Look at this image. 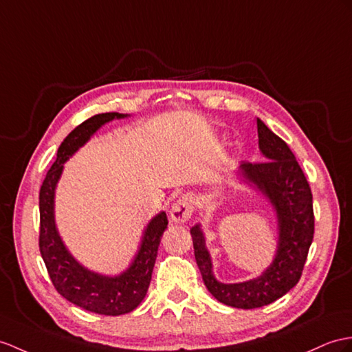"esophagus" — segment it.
I'll return each instance as SVG.
<instances>
[{
  "mask_svg": "<svg viewBox=\"0 0 352 352\" xmlns=\"http://www.w3.org/2000/svg\"><path fill=\"white\" fill-rule=\"evenodd\" d=\"M194 212V199L191 194H185L179 199L173 206H171L170 210V218L173 222H179V224H184L188 219L192 217Z\"/></svg>",
  "mask_w": 352,
  "mask_h": 352,
  "instance_id": "1",
  "label": "esophagus"
}]
</instances>
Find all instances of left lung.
Returning a JSON list of instances; mask_svg holds the SVG:
<instances>
[{
    "label": "left lung",
    "instance_id": "left-lung-1",
    "mask_svg": "<svg viewBox=\"0 0 352 352\" xmlns=\"http://www.w3.org/2000/svg\"><path fill=\"white\" fill-rule=\"evenodd\" d=\"M258 146L264 161L239 166L245 182L261 191L276 210L279 241L275 260L261 276L241 282L222 284L213 276L209 251L206 250L200 226L191 228L194 255L204 285L218 302L239 309H254L270 305L296 287L314 239L315 218L312 191L302 167L288 144L256 119Z\"/></svg>",
    "mask_w": 352,
    "mask_h": 352
}]
</instances>
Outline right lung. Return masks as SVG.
I'll return each instance as SVG.
<instances>
[{
	"instance_id": "1",
	"label": "right lung",
	"mask_w": 352,
	"mask_h": 352,
	"mask_svg": "<svg viewBox=\"0 0 352 352\" xmlns=\"http://www.w3.org/2000/svg\"><path fill=\"white\" fill-rule=\"evenodd\" d=\"M126 115L110 111L96 115L77 125L58 148L56 161L47 171L40 188V254L55 289L68 302L100 315H124L134 311L148 293L155 265L158 246L167 228V215L161 212L148 224L139 252L130 267L119 276H104L85 269L67 251L58 234L54 217L55 188L64 162L87 143L101 125Z\"/></svg>"
}]
</instances>
